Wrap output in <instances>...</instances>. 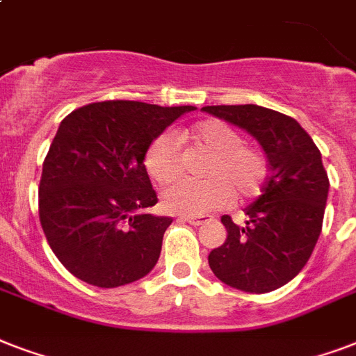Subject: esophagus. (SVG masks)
Wrapping results in <instances>:
<instances>
[{
  "label": "esophagus",
  "mask_w": 356,
  "mask_h": 356,
  "mask_svg": "<svg viewBox=\"0 0 356 356\" xmlns=\"http://www.w3.org/2000/svg\"><path fill=\"white\" fill-rule=\"evenodd\" d=\"M181 220L192 223V225H195V227H197V225H203V223L209 222L211 218L209 216H181Z\"/></svg>",
  "instance_id": "1"
}]
</instances>
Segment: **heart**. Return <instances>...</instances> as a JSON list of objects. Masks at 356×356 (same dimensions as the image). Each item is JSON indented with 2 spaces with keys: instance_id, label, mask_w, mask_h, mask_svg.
<instances>
[{
  "instance_id": "obj_1",
  "label": "heart",
  "mask_w": 356,
  "mask_h": 356,
  "mask_svg": "<svg viewBox=\"0 0 356 356\" xmlns=\"http://www.w3.org/2000/svg\"><path fill=\"white\" fill-rule=\"evenodd\" d=\"M195 144L211 151L203 175L209 179H183L162 192V205L168 212L200 216L229 203L251 200L264 186L268 175L266 155L253 145L243 144L242 134L220 120L197 123L186 133ZM144 168L155 183L168 184L181 173L177 142L170 133L153 138L144 153Z\"/></svg>"
}]
</instances>
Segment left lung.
Returning a JSON list of instances; mask_svg holds the SVG:
<instances>
[{"label":"left lung","mask_w":356,"mask_h":356,"mask_svg":"<svg viewBox=\"0 0 356 356\" xmlns=\"http://www.w3.org/2000/svg\"><path fill=\"white\" fill-rule=\"evenodd\" d=\"M203 111L248 131L262 145L270 175L238 227L222 216L227 240L209 254L229 286L266 293L290 282L314 251L323 225L329 177L314 140L293 118L259 105H212Z\"/></svg>","instance_id":"left-lung-1"}]
</instances>
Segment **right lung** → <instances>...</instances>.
Wrapping results in <instances>:
<instances>
[{
    "instance_id": "right-lung-1",
    "label": "right lung",
    "mask_w": 356,
    "mask_h": 356,
    "mask_svg": "<svg viewBox=\"0 0 356 356\" xmlns=\"http://www.w3.org/2000/svg\"><path fill=\"white\" fill-rule=\"evenodd\" d=\"M194 108L99 102L60 122L42 166L38 214L49 248L72 275L116 288L155 268L173 220L147 214L159 200L144 153Z\"/></svg>"
}]
</instances>
